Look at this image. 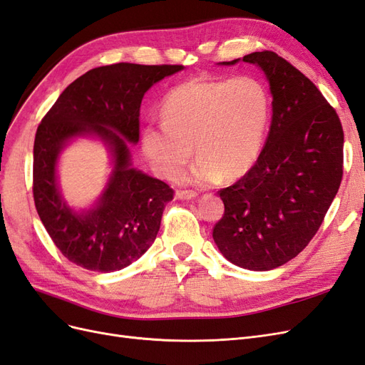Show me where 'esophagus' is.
<instances>
[{
  "label": "esophagus",
  "mask_w": 365,
  "mask_h": 365,
  "mask_svg": "<svg viewBox=\"0 0 365 365\" xmlns=\"http://www.w3.org/2000/svg\"><path fill=\"white\" fill-rule=\"evenodd\" d=\"M197 196V193L195 190H178L176 192V197L182 201H189V200H195Z\"/></svg>",
  "instance_id": "34e87169"
}]
</instances>
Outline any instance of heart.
I'll list each match as a JSON object with an SVG mask.
<instances>
[{"instance_id":"obj_1","label":"heart","mask_w":365,"mask_h":365,"mask_svg":"<svg viewBox=\"0 0 365 365\" xmlns=\"http://www.w3.org/2000/svg\"><path fill=\"white\" fill-rule=\"evenodd\" d=\"M271 115L269 91L256 76L193 77L164 97L163 120L143 128L141 149L164 178H173L196 150L200 157L178 180L212 185L225 175L239 178L256 165Z\"/></svg>"}]
</instances>
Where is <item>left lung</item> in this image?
<instances>
[{
	"label": "left lung",
	"instance_id": "8db88e82",
	"mask_svg": "<svg viewBox=\"0 0 365 365\" xmlns=\"http://www.w3.org/2000/svg\"><path fill=\"white\" fill-rule=\"evenodd\" d=\"M242 61L267 76L272 120L256 165L219 192L225 212L213 239L231 263L269 271L302 252L324 220L342 178L344 132L318 88L277 53Z\"/></svg>",
	"mask_w": 365,
	"mask_h": 365
}]
</instances>
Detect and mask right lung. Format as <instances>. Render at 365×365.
<instances>
[{
    "label": "right lung",
    "mask_w": 365,
    "mask_h": 365,
    "mask_svg": "<svg viewBox=\"0 0 365 365\" xmlns=\"http://www.w3.org/2000/svg\"><path fill=\"white\" fill-rule=\"evenodd\" d=\"M182 65L120 62L93 68L65 88L38 126L33 146V197L54 245L70 262L97 271H120L155 240L170 187L132 168L128 143L140 138L143 96ZM76 136H98L115 169L90 210L76 212L60 195L58 153Z\"/></svg>",
    "instance_id": "right-lung-1"
}]
</instances>
